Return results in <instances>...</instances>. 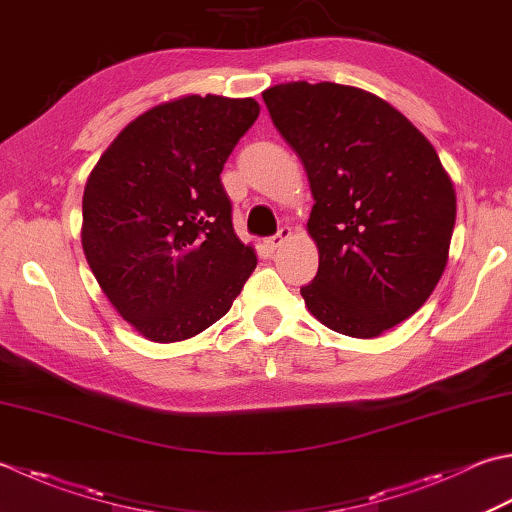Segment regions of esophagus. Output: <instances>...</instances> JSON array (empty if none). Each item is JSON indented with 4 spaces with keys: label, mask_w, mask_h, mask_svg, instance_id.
Returning a JSON list of instances; mask_svg holds the SVG:
<instances>
[{
    "label": "esophagus",
    "mask_w": 512,
    "mask_h": 512,
    "mask_svg": "<svg viewBox=\"0 0 512 512\" xmlns=\"http://www.w3.org/2000/svg\"><path fill=\"white\" fill-rule=\"evenodd\" d=\"M290 233H293V230H290V226H282L277 230L275 235H270V237H266V246L270 248V250H277L279 246H282L286 239L290 237Z\"/></svg>",
    "instance_id": "esophagus-1"
}]
</instances>
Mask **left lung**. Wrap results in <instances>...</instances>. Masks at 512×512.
I'll use <instances>...</instances> for the list:
<instances>
[{
    "label": "left lung",
    "instance_id": "left-lung-1",
    "mask_svg": "<svg viewBox=\"0 0 512 512\" xmlns=\"http://www.w3.org/2000/svg\"><path fill=\"white\" fill-rule=\"evenodd\" d=\"M262 95L315 199L319 268L304 302L335 333L382 335L417 313L444 273L453 182L428 139L362 88L290 82Z\"/></svg>",
    "mask_w": 512,
    "mask_h": 512
}]
</instances>
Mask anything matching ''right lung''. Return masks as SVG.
<instances>
[{
  "instance_id": "obj_1",
  "label": "right lung",
  "mask_w": 512,
  "mask_h": 512,
  "mask_svg": "<svg viewBox=\"0 0 512 512\" xmlns=\"http://www.w3.org/2000/svg\"><path fill=\"white\" fill-rule=\"evenodd\" d=\"M255 99L188 95L139 115L84 188L82 246L99 286L150 342L202 333L257 266L233 228L222 170Z\"/></svg>"
}]
</instances>
